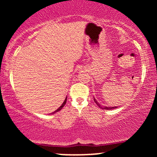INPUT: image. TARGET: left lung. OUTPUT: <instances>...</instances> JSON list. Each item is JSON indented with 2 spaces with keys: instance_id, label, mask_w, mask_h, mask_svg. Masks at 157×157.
I'll list each match as a JSON object with an SVG mask.
<instances>
[{
  "instance_id": "1",
  "label": "left lung",
  "mask_w": 157,
  "mask_h": 157,
  "mask_svg": "<svg viewBox=\"0 0 157 157\" xmlns=\"http://www.w3.org/2000/svg\"><path fill=\"white\" fill-rule=\"evenodd\" d=\"M94 102H96L97 105H98L99 107L100 108V109H106V110H111V109H117V106H115V107H106V106H105V107H102V106H101V105H100V104L99 103V102H97L96 100H95L94 97Z\"/></svg>"
}]
</instances>
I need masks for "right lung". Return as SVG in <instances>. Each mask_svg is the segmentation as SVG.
<instances>
[{"label": "right lung", "mask_w": 157, "mask_h": 157, "mask_svg": "<svg viewBox=\"0 0 157 157\" xmlns=\"http://www.w3.org/2000/svg\"><path fill=\"white\" fill-rule=\"evenodd\" d=\"M66 100H67V97H66V99H65V100H64L63 103L62 105H61L60 106V107L58 108V109H57V110H56L55 111H54V112H52V113H55L56 112H58V111H60V110L63 109V106H64L65 105H66Z\"/></svg>", "instance_id": "1"}]
</instances>
